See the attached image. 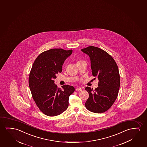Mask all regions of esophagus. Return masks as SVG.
<instances>
[{"label":"esophagus","mask_w":147,"mask_h":147,"mask_svg":"<svg viewBox=\"0 0 147 147\" xmlns=\"http://www.w3.org/2000/svg\"><path fill=\"white\" fill-rule=\"evenodd\" d=\"M82 90V89L81 88V87H79V88H77L76 89V91H81Z\"/></svg>","instance_id":"34e87169"}]
</instances>
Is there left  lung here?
<instances>
[{"label": "left lung", "mask_w": 147, "mask_h": 147, "mask_svg": "<svg viewBox=\"0 0 147 147\" xmlns=\"http://www.w3.org/2000/svg\"><path fill=\"white\" fill-rule=\"evenodd\" d=\"M81 51L89 56L93 76L99 80L95 90L85 88L89 94L85 106L90 111L101 113L109 109L117 97L120 87L118 66L112 57L99 48L89 46Z\"/></svg>", "instance_id": "8db88e82"}]
</instances>
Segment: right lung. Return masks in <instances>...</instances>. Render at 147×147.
<instances>
[{"instance_id":"right-lung-1","label":"right lung","mask_w":147,"mask_h":147,"mask_svg":"<svg viewBox=\"0 0 147 147\" xmlns=\"http://www.w3.org/2000/svg\"><path fill=\"white\" fill-rule=\"evenodd\" d=\"M72 52V50L63 49L43 52L36 59L31 69L29 84L32 95L39 109L47 116H56L65 111L69 97L75 91V88L69 85L58 88L54 81Z\"/></svg>"}]
</instances>
